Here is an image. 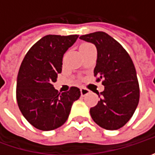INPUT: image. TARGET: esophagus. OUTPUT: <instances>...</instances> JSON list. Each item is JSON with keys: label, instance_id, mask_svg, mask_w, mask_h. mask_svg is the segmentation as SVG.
Wrapping results in <instances>:
<instances>
[{"label": "esophagus", "instance_id": "obj_1", "mask_svg": "<svg viewBox=\"0 0 155 155\" xmlns=\"http://www.w3.org/2000/svg\"><path fill=\"white\" fill-rule=\"evenodd\" d=\"M80 91L82 97H84V96H86V95H88L90 93V91L88 89H86V88H81Z\"/></svg>", "mask_w": 155, "mask_h": 155}]
</instances>
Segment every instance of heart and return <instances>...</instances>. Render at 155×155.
Wrapping results in <instances>:
<instances>
[{"instance_id":"obj_1","label":"heart","mask_w":155,"mask_h":155,"mask_svg":"<svg viewBox=\"0 0 155 155\" xmlns=\"http://www.w3.org/2000/svg\"><path fill=\"white\" fill-rule=\"evenodd\" d=\"M90 45H91V44H89V43H84V44H82L80 45V49L81 48H84V47H87V46H90Z\"/></svg>"}]
</instances>
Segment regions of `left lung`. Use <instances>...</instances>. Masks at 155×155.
Returning <instances> with one entry per match:
<instances>
[{
  "instance_id": "left-lung-1",
  "label": "left lung",
  "mask_w": 155,
  "mask_h": 155,
  "mask_svg": "<svg viewBox=\"0 0 155 155\" xmlns=\"http://www.w3.org/2000/svg\"><path fill=\"white\" fill-rule=\"evenodd\" d=\"M96 45L97 59L94 69L97 82L103 80L97 104L91 108L93 121L101 128L116 130L134 115L140 99V88L134 63L122 45L104 32L80 36Z\"/></svg>"
}]
</instances>
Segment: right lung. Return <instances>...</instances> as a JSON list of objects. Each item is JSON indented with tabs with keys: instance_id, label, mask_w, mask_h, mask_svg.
Wrapping results in <instances>:
<instances>
[{
	"instance_id": "obj_1",
	"label": "right lung",
	"mask_w": 155,
	"mask_h": 155,
	"mask_svg": "<svg viewBox=\"0 0 155 155\" xmlns=\"http://www.w3.org/2000/svg\"><path fill=\"white\" fill-rule=\"evenodd\" d=\"M78 35H46L29 49L17 77L16 99L27 122L43 131L53 130L68 119L80 90L71 87L58 92L52 84L62 71L63 56Z\"/></svg>"
}]
</instances>
